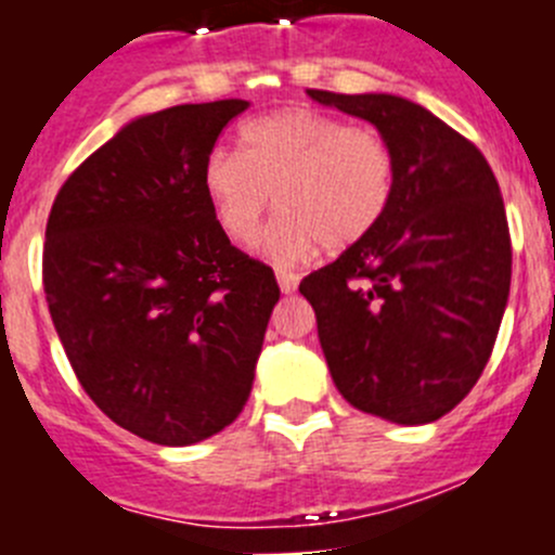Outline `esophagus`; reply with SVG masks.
<instances>
[{"label":"esophagus","instance_id":"1","mask_svg":"<svg viewBox=\"0 0 555 555\" xmlns=\"http://www.w3.org/2000/svg\"><path fill=\"white\" fill-rule=\"evenodd\" d=\"M297 283H300V278H297V274L286 272V269H278V286H281L283 294L297 292Z\"/></svg>","mask_w":555,"mask_h":555}]
</instances>
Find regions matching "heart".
Returning a JSON list of instances; mask_svg holds the SVG:
<instances>
[{"label": "heart", "mask_w": 555, "mask_h": 555, "mask_svg": "<svg viewBox=\"0 0 555 555\" xmlns=\"http://www.w3.org/2000/svg\"><path fill=\"white\" fill-rule=\"evenodd\" d=\"M395 189L389 141L313 107L249 119L238 152L214 150L203 164L205 197L230 242L253 244L272 203L283 208L267 233L278 263L364 242L384 222Z\"/></svg>", "instance_id": "1"}]
</instances>
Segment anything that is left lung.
<instances>
[{"mask_svg": "<svg viewBox=\"0 0 555 555\" xmlns=\"http://www.w3.org/2000/svg\"><path fill=\"white\" fill-rule=\"evenodd\" d=\"M308 96L372 121L397 158L384 222L300 283L333 384L358 411L434 423L478 384L508 302L512 235L494 171L403 96Z\"/></svg>", "mask_w": 555, "mask_h": 555, "instance_id": "1", "label": "left lung"}]
</instances>
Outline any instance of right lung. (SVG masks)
<instances>
[{"label":"right lung","mask_w":555,"mask_h":555,"mask_svg":"<svg viewBox=\"0 0 555 555\" xmlns=\"http://www.w3.org/2000/svg\"><path fill=\"white\" fill-rule=\"evenodd\" d=\"M244 100L121 127L57 191L43 292L68 364L116 425L183 448L228 428L253 389L281 288L230 244L203 164Z\"/></svg>","instance_id":"add662e5"}]
</instances>
